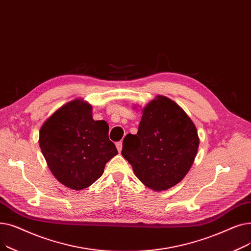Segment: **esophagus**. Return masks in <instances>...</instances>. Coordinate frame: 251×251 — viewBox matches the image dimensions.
<instances>
[{"instance_id": "esophagus-1", "label": "esophagus", "mask_w": 251, "mask_h": 251, "mask_svg": "<svg viewBox=\"0 0 251 251\" xmlns=\"http://www.w3.org/2000/svg\"><path fill=\"white\" fill-rule=\"evenodd\" d=\"M116 148H117L118 152H122V150H123V142L122 141H119V142L116 143Z\"/></svg>"}]
</instances>
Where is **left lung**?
I'll use <instances>...</instances> for the list:
<instances>
[{"label": "left lung", "instance_id": "obj_1", "mask_svg": "<svg viewBox=\"0 0 251 251\" xmlns=\"http://www.w3.org/2000/svg\"><path fill=\"white\" fill-rule=\"evenodd\" d=\"M198 146L190 117L174 101L158 96L143 110L137 135L126 136L122 155L143 184L161 191L183 180Z\"/></svg>", "mask_w": 251, "mask_h": 251}]
</instances>
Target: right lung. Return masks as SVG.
<instances>
[{"label": "right lung", "mask_w": 251, "mask_h": 251, "mask_svg": "<svg viewBox=\"0 0 251 251\" xmlns=\"http://www.w3.org/2000/svg\"><path fill=\"white\" fill-rule=\"evenodd\" d=\"M105 121H94L92 106L74 100L42 126L40 147L49 169L64 186L81 190L96 182L118 153Z\"/></svg>", "instance_id": "right-lung-1"}]
</instances>
